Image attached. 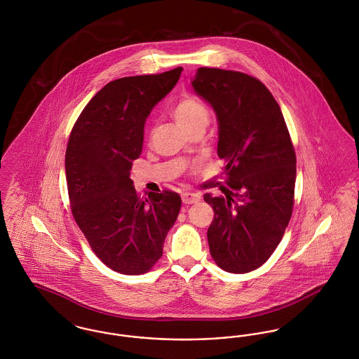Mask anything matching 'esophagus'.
<instances>
[{
    "instance_id": "34e87169",
    "label": "esophagus",
    "mask_w": 359,
    "mask_h": 359,
    "mask_svg": "<svg viewBox=\"0 0 359 359\" xmlns=\"http://www.w3.org/2000/svg\"><path fill=\"white\" fill-rule=\"evenodd\" d=\"M182 201H183L184 205L198 203L201 201V194H198V192H183L182 194Z\"/></svg>"
}]
</instances>
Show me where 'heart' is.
<instances>
[{
    "instance_id": "obj_1",
    "label": "heart",
    "mask_w": 359,
    "mask_h": 359,
    "mask_svg": "<svg viewBox=\"0 0 359 359\" xmlns=\"http://www.w3.org/2000/svg\"><path fill=\"white\" fill-rule=\"evenodd\" d=\"M173 118L184 129L195 125H205L208 122V110L205 103L194 94H184L171 110Z\"/></svg>"
}]
</instances>
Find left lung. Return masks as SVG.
<instances>
[{"mask_svg":"<svg viewBox=\"0 0 359 359\" xmlns=\"http://www.w3.org/2000/svg\"><path fill=\"white\" fill-rule=\"evenodd\" d=\"M218 120V156L226 161L224 196L205 194L214 208L207 230L219 268L248 273L272 256L290 223L296 154L281 109L258 79L202 67L191 79Z\"/></svg>","mask_w":359,"mask_h":359,"instance_id":"1","label":"left lung"}]
</instances>
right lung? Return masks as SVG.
Masks as SVG:
<instances>
[{
	"mask_svg": "<svg viewBox=\"0 0 359 359\" xmlns=\"http://www.w3.org/2000/svg\"><path fill=\"white\" fill-rule=\"evenodd\" d=\"M183 69L113 81L86 104L66 151L71 211L93 252L122 274L147 273L163 256L182 199L176 192L137 195L130 170L152 109Z\"/></svg>",
	"mask_w": 359,
	"mask_h": 359,
	"instance_id": "obj_1",
	"label": "right lung"
}]
</instances>
